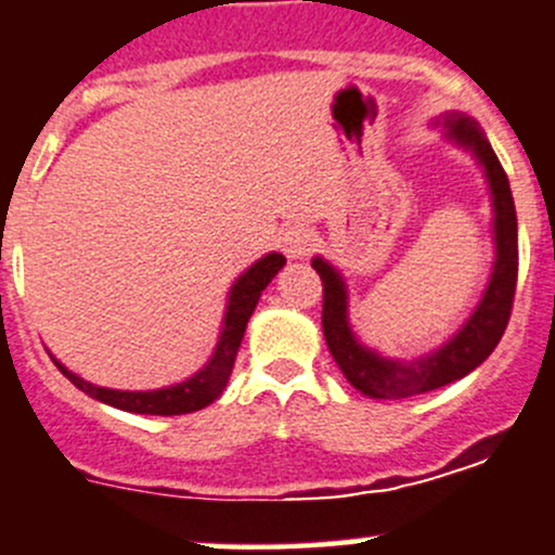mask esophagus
<instances>
[{"label":"esophagus","instance_id":"obj_1","mask_svg":"<svg viewBox=\"0 0 555 555\" xmlns=\"http://www.w3.org/2000/svg\"><path fill=\"white\" fill-rule=\"evenodd\" d=\"M311 247H313V238L311 233L302 229V225H293V229L282 233V249L289 260L306 258V255L311 253Z\"/></svg>","mask_w":555,"mask_h":555}]
</instances>
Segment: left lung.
I'll use <instances>...</instances> for the list:
<instances>
[{
	"label": "left lung",
	"instance_id": "left-lung-1",
	"mask_svg": "<svg viewBox=\"0 0 555 555\" xmlns=\"http://www.w3.org/2000/svg\"><path fill=\"white\" fill-rule=\"evenodd\" d=\"M434 127L444 130L449 143L468 151L487 178L489 202H492V273H489V282L474 313L447 343L417 359H390L356 337L353 326L348 322V284L343 273L319 255L311 260L324 284L322 326L326 348L346 380L370 399H410V396L428 393V390L463 380L498 348L511 319L518 276V225L508 175L476 119L463 114H447L436 119Z\"/></svg>",
	"mask_w": 555,
	"mask_h": 555
}]
</instances>
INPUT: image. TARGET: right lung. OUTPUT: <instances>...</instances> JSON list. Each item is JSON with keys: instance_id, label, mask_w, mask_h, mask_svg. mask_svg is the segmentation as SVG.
Returning a JSON list of instances; mask_svg holds the SVG:
<instances>
[{"instance_id": "1", "label": "right lung", "mask_w": 555, "mask_h": 555, "mask_svg": "<svg viewBox=\"0 0 555 555\" xmlns=\"http://www.w3.org/2000/svg\"><path fill=\"white\" fill-rule=\"evenodd\" d=\"M287 258L279 253H268L266 258L255 260L229 289V302H225L223 313V326H220L218 343H215V351L207 359V364L199 372H194L185 380L165 385V388L154 390H116V388H103V385L87 383L85 377L74 375L72 370L61 364L57 359H52L57 364V370L68 377L79 390H85L87 396H92L95 401L116 406L121 412H135V415H189V412L204 410V406L212 404L220 393L225 390L229 383L233 361H236L238 346H242L244 330H247L249 317H253L255 306H258L262 289L271 284V279L276 276L284 268Z\"/></svg>"}]
</instances>
